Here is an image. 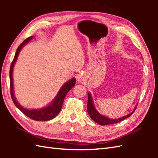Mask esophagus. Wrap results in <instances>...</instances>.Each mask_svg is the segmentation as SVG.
<instances>
[{
    "mask_svg": "<svg viewBox=\"0 0 158 158\" xmlns=\"http://www.w3.org/2000/svg\"><path fill=\"white\" fill-rule=\"evenodd\" d=\"M79 80H80V82H82V78H80V79H79Z\"/></svg>",
    "mask_w": 158,
    "mask_h": 158,
    "instance_id": "1",
    "label": "esophagus"
}]
</instances>
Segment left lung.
Returning a JSON list of instances; mask_svg holds the SVG:
<instances>
[{
	"label": "left lung",
	"mask_w": 158,
	"mask_h": 158,
	"mask_svg": "<svg viewBox=\"0 0 158 158\" xmlns=\"http://www.w3.org/2000/svg\"><path fill=\"white\" fill-rule=\"evenodd\" d=\"M88 104H87L88 113L89 114L90 118H92L94 121L98 123L100 125H111V124H115V123H119V122L123 121L124 119H125L130 116H131V114L134 113V111H135V110L136 109V106H137V104H136L133 111L131 113L127 114V115L123 116V117H122L121 118H118L111 119V118H109V117H107L106 116L103 115V114H100L97 111V109H95V107L94 106L92 96L89 92L88 93Z\"/></svg>",
	"instance_id": "obj_1"
}]
</instances>
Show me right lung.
I'll use <instances>...</instances> for the list:
<instances>
[{
    "instance_id": "obj_1",
    "label": "right lung",
    "mask_w": 158,
    "mask_h": 158,
    "mask_svg": "<svg viewBox=\"0 0 158 158\" xmlns=\"http://www.w3.org/2000/svg\"><path fill=\"white\" fill-rule=\"evenodd\" d=\"M33 39V36L27 38L26 40L23 41L22 44L19 45L18 49L16 51L15 56L14 57V59L12 60V63L10 66V93H11V97L14 103V105L16 106L18 109H19L20 111L24 114L27 117L35 120L37 121H46L51 120L53 118H55L57 114L59 113L60 111L62 106H63V102L66 95L69 91L73 88L76 84V78H73L70 80L67 81L65 82L63 86L60 88L59 89L58 94H56L55 98L53 100L47 105V106L40 108V109H28L27 108L23 107L21 105L18 103L17 99L14 95V82H13V69L14 66L16 64V62L18 59V56L20 54V52L22 49L24 47L26 44H27L31 40Z\"/></svg>"
}]
</instances>
